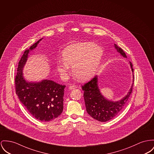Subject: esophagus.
Returning <instances> with one entry per match:
<instances>
[{"instance_id":"1","label":"esophagus","mask_w":154,"mask_h":154,"mask_svg":"<svg viewBox=\"0 0 154 154\" xmlns=\"http://www.w3.org/2000/svg\"><path fill=\"white\" fill-rule=\"evenodd\" d=\"M76 88H77V87H76V86H75V85H71V86H69V90L75 89H76Z\"/></svg>"}]
</instances>
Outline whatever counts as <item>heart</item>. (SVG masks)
<instances>
[{
  "instance_id": "obj_1",
  "label": "heart",
  "mask_w": 154,
  "mask_h": 154,
  "mask_svg": "<svg viewBox=\"0 0 154 154\" xmlns=\"http://www.w3.org/2000/svg\"><path fill=\"white\" fill-rule=\"evenodd\" d=\"M103 56V50L91 42L73 44L62 52V61L57 62L56 68L62 78H66L72 66L73 76L86 81L94 76L99 69Z\"/></svg>"
}]
</instances>
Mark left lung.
I'll return each instance as SVG.
<instances>
[{"label":"left lung","mask_w":154,"mask_h":154,"mask_svg":"<svg viewBox=\"0 0 154 154\" xmlns=\"http://www.w3.org/2000/svg\"><path fill=\"white\" fill-rule=\"evenodd\" d=\"M114 47L117 51L124 58L127 56L123 50L114 44ZM130 65L133 73V64L131 62ZM133 83L127 94L119 100H110L102 95L98 85V76H95L91 81L82 86L84 91L83 97L86 112L94 119L101 122H106L116 116L123 110L132 92L134 77L133 75Z\"/></svg>","instance_id":"left-lung-1"}]
</instances>
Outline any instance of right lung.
Masks as SVG:
<instances>
[{
  "mask_svg": "<svg viewBox=\"0 0 154 154\" xmlns=\"http://www.w3.org/2000/svg\"><path fill=\"white\" fill-rule=\"evenodd\" d=\"M43 38L26 50L20 60L15 78L16 92L20 102L34 118L41 122H50L61 114L63 109L65 85L48 79L29 82L23 75V68L29 54L34 50Z\"/></svg>",
  "mask_w": 154,
  "mask_h": 154,
  "instance_id": "obj_1",
  "label": "right lung"
}]
</instances>
